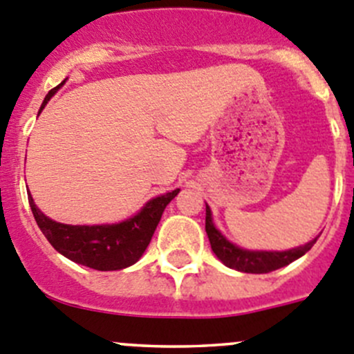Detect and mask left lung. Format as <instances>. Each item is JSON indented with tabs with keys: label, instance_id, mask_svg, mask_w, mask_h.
<instances>
[{
	"label": "left lung",
	"instance_id": "obj_1",
	"mask_svg": "<svg viewBox=\"0 0 354 354\" xmlns=\"http://www.w3.org/2000/svg\"><path fill=\"white\" fill-rule=\"evenodd\" d=\"M205 232H207L209 242H211L212 252L218 256V259L221 261L225 266L228 268L236 270V272L243 273H270L275 272V270L283 268L292 261L299 259L301 256L308 252V250L313 247V243L317 242V239H313L311 242L304 243V245L296 247V249L289 250H247L240 249L235 243H232L230 240H226V236L221 235L218 228L212 223V214L209 205L205 204Z\"/></svg>",
	"mask_w": 354,
	"mask_h": 354
}]
</instances>
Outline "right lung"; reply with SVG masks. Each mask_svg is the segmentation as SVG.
<instances>
[{
    "mask_svg": "<svg viewBox=\"0 0 354 354\" xmlns=\"http://www.w3.org/2000/svg\"><path fill=\"white\" fill-rule=\"evenodd\" d=\"M60 86L48 91L39 112L57 93ZM178 192L180 188L152 198L143 205L138 214L115 225L74 226L57 223L36 207L30 194L29 205L43 235L58 252L88 268L98 270V272H112V270L128 268L142 257L152 240L164 209L176 197Z\"/></svg>",
    "mask_w": 354,
    "mask_h": 354,
    "instance_id": "right-lung-1",
    "label": "right lung"
}]
</instances>
